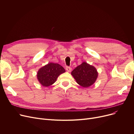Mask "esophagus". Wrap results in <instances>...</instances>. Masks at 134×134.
I'll list each match as a JSON object with an SVG mask.
<instances>
[{
  "label": "esophagus",
  "mask_w": 134,
  "mask_h": 134,
  "mask_svg": "<svg viewBox=\"0 0 134 134\" xmlns=\"http://www.w3.org/2000/svg\"><path fill=\"white\" fill-rule=\"evenodd\" d=\"M66 69L68 72H71V71H72V68L71 67H66Z\"/></svg>",
  "instance_id": "1"
}]
</instances>
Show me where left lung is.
Returning <instances> with one entry per match:
<instances>
[{"instance_id":"obj_1","label":"left lung","mask_w":134,"mask_h":134,"mask_svg":"<svg viewBox=\"0 0 134 134\" xmlns=\"http://www.w3.org/2000/svg\"><path fill=\"white\" fill-rule=\"evenodd\" d=\"M71 75L79 85L87 88L94 83L98 73L95 67L84 61L73 70Z\"/></svg>"}]
</instances>
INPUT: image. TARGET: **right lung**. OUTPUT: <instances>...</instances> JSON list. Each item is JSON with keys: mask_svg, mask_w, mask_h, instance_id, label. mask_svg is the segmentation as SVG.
I'll use <instances>...</instances> for the list:
<instances>
[{"mask_svg": "<svg viewBox=\"0 0 134 134\" xmlns=\"http://www.w3.org/2000/svg\"><path fill=\"white\" fill-rule=\"evenodd\" d=\"M65 72L64 68L58 63L49 62L38 69L37 78L42 86L48 87L53 85L58 76Z\"/></svg>", "mask_w": 134, "mask_h": 134, "instance_id": "right-lung-1", "label": "right lung"}]
</instances>
